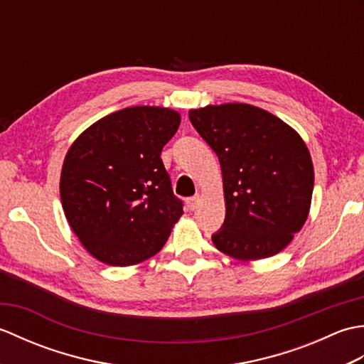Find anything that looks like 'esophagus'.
<instances>
[{"mask_svg":"<svg viewBox=\"0 0 364 364\" xmlns=\"http://www.w3.org/2000/svg\"><path fill=\"white\" fill-rule=\"evenodd\" d=\"M198 202H200V197H198V196L188 198V202H186V205H188V210H189V211H194V210H197Z\"/></svg>","mask_w":364,"mask_h":364,"instance_id":"1","label":"esophagus"}]
</instances>
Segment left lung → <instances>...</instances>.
Returning a JSON list of instances; mask_svg holds the SVG:
<instances>
[{
	"label": "left lung",
	"mask_w": 364,
	"mask_h": 364,
	"mask_svg": "<svg viewBox=\"0 0 364 364\" xmlns=\"http://www.w3.org/2000/svg\"><path fill=\"white\" fill-rule=\"evenodd\" d=\"M189 119L222 168L225 222L215 249L239 261L274 257L301 230L311 206L314 168L296 129L261 107L208 105Z\"/></svg>",
	"instance_id": "obj_1"
}]
</instances>
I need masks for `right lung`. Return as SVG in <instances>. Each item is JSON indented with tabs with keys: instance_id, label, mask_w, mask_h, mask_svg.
Here are the masks:
<instances>
[{
	"instance_id": "add662e5",
	"label": "right lung",
	"mask_w": 364,
	"mask_h": 364,
	"mask_svg": "<svg viewBox=\"0 0 364 364\" xmlns=\"http://www.w3.org/2000/svg\"><path fill=\"white\" fill-rule=\"evenodd\" d=\"M168 107L133 106L76 137L60 172L68 225L92 257L133 266L156 255L183 214L161 151L180 127Z\"/></svg>"
}]
</instances>
